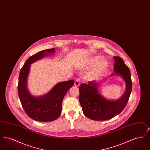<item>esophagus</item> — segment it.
<instances>
[{
    "label": "esophagus",
    "mask_w": 150,
    "mask_h": 150,
    "mask_svg": "<svg viewBox=\"0 0 150 150\" xmlns=\"http://www.w3.org/2000/svg\"><path fill=\"white\" fill-rule=\"evenodd\" d=\"M74 84L76 86H80V81L79 79H76L75 80V83H74Z\"/></svg>",
    "instance_id": "1"
}]
</instances>
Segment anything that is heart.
<instances>
[{
	"label": "heart",
	"instance_id": "1",
	"mask_svg": "<svg viewBox=\"0 0 150 150\" xmlns=\"http://www.w3.org/2000/svg\"><path fill=\"white\" fill-rule=\"evenodd\" d=\"M100 59V57L96 56L92 58L89 62L88 66L91 67L96 64ZM108 64L106 59H102L96 65L93 67L92 70L88 72L86 75V79L91 80L100 76L103 72L105 71L108 68Z\"/></svg>",
	"mask_w": 150,
	"mask_h": 150
}]
</instances>
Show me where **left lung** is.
I'll return each mask as SVG.
<instances>
[{
  "mask_svg": "<svg viewBox=\"0 0 150 150\" xmlns=\"http://www.w3.org/2000/svg\"><path fill=\"white\" fill-rule=\"evenodd\" d=\"M114 58L115 74L120 75L126 84V91L121 98L117 100L103 98L98 91L99 83L96 81L82 83L79 86V102L83 112L87 117L93 120L102 121L113 118L121 112L128 102L132 89L130 70L121 57L114 56Z\"/></svg>",
  "mask_w": 150,
  "mask_h": 150,
  "instance_id": "1",
  "label": "left lung"
}]
</instances>
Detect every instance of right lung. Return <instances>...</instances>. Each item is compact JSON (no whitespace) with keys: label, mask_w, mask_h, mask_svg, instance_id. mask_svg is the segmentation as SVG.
<instances>
[{"label":"right lung","mask_w":150,"mask_h":150,"mask_svg":"<svg viewBox=\"0 0 150 150\" xmlns=\"http://www.w3.org/2000/svg\"><path fill=\"white\" fill-rule=\"evenodd\" d=\"M54 48L40 51L29 57L22 66L19 75L18 94L26 114L36 121L48 122L56 120L61 114L64 95L74 86V80L58 83L50 92L40 97L31 95L27 89V78L30 64L49 53H54Z\"/></svg>","instance_id":"obj_1"}]
</instances>
